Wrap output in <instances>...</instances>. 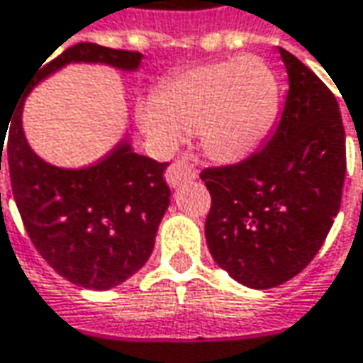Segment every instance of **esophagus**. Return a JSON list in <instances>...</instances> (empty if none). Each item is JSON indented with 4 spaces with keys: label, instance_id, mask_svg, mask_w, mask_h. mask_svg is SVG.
I'll use <instances>...</instances> for the list:
<instances>
[{
    "label": "esophagus",
    "instance_id": "34e87169",
    "mask_svg": "<svg viewBox=\"0 0 363 363\" xmlns=\"http://www.w3.org/2000/svg\"><path fill=\"white\" fill-rule=\"evenodd\" d=\"M166 181L172 189H179L186 182L197 181V160L193 156H184L182 160L174 162L166 170Z\"/></svg>",
    "mask_w": 363,
    "mask_h": 363
}]
</instances>
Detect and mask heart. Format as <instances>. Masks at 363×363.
Returning a JSON list of instances; mask_svg holds the SVG:
<instances>
[{
    "mask_svg": "<svg viewBox=\"0 0 363 363\" xmlns=\"http://www.w3.org/2000/svg\"><path fill=\"white\" fill-rule=\"evenodd\" d=\"M277 104V79L269 65L242 55L168 77L158 96L139 102L138 125L164 152H174L189 131L199 129L203 152L213 162L234 164L267 138Z\"/></svg>",
    "mask_w": 363,
    "mask_h": 363,
    "instance_id": "obj_1",
    "label": "heart"
}]
</instances>
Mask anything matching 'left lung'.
I'll list each match as a JSON object with an SVG mask.
<instances>
[{"label": "left lung", "mask_w": 363, "mask_h": 363, "mask_svg": "<svg viewBox=\"0 0 363 363\" xmlns=\"http://www.w3.org/2000/svg\"><path fill=\"white\" fill-rule=\"evenodd\" d=\"M288 72L281 118L265 145L240 164L207 168L205 238L213 261L246 288L286 284L323 246L341 207L345 129L337 98L279 47Z\"/></svg>", "instance_id": "left-lung-1"}]
</instances>
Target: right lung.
I'll list each match as a JSON object with an SVG mask.
<instances>
[{
    "instance_id": "obj_1",
    "label": "right lung",
    "mask_w": 363,
    "mask_h": 363,
    "mask_svg": "<svg viewBox=\"0 0 363 363\" xmlns=\"http://www.w3.org/2000/svg\"><path fill=\"white\" fill-rule=\"evenodd\" d=\"M30 75L18 102L1 158L10 168L11 191L24 228L55 271L86 289H111L127 281L147 263L156 232L170 205L164 181L168 164L139 156L133 141L123 138L94 164L63 168L40 158L26 139L22 113L34 88L72 63L108 65L135 74L143 55L77 43ZM6 150V156L1 152Z\"/></svg>"
}]
</instances>
